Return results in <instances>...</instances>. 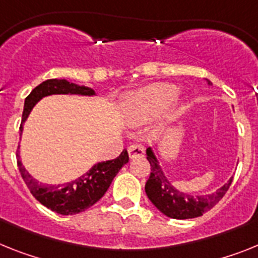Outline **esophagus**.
I'll return each instance as SVG.
<instances>
[{
    "label": "esophagus",
    "instance_id": "esophagus-1",
    "mask_svg": "<svg viewBox=\"0 0 258 258\" xmlns=\"http://www.w3.org/2000/svg\"><path fill=\"white\" fill-rule=\"evenodd\" d=\"M130 158H136V157L144 156V148L140 144H132L128 147Z\"/></svg>",
    "mask_w": 258,
    "mask_h": 258
}]
</instances>
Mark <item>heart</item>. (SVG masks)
I'll list each match as a JSON object with an SVG mask.
<instances>
[{
  "mask_svg": "<svg viewBox=\"0 0 258 258\" xmlns=\"http://www.w3.org/2000/svg\"><path fill=\"white\" fill-rule=\"evenodd\" d=\"M178 95L174 84L158 83L139 89L124 100V109L132 123L142 124L160 114Z\"/></svg>",
  "mask_w": 258,
  "mask_h": 258,
  "instance_id": "heart-1",
  "label": "heart"
}]
</instances>
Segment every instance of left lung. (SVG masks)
I'll return each mask as SVG.
<instances>
[{
  "instance_id": "left-lung-1",
  "label": "left lung",
  "mask_w": 258,
  "mask_h": 258,
  "mask_svg": "<svg viewBox=\"0 0 258 258\" xmlns=\"http://www.w3.org/2000/svg\"><path fill=\"white\" fill-rule=\"evenodd\" d=\"M147 160L151 163V175L145 183L147 196L157 209L170 218L188 219L203 216L219 203L232 183L231 178L214 194L205 196L185 194L169 182L151 148L147 149Z\"/></svg>"
}]
</instances>
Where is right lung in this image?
I'll return each instance as SVG.
<instances>
[{"label":"right lung","instance_id":"obj_1","mask_svg":"<svg viewBox=\"0 0 258 258\" xmlns=\"http://www.w3.org/2000/svg\"><path fill=\"white\" fill-rule=\"evenodd\" d=\"M50 95L92 96L95 95V91L89 87L76 86L74 83L67 82L64 79H49L42 82L26 97L22 123L19 127L21 135L23 131V123L26 122L27 116L31 113L36 102L40 101L42 97ZM17 156L18 167H19L22 178L33 197L44 207L58 213V214H62V216L78 214L97 203L107 191V188L110 187L114 176L118 174V171L122 169L124 163L128 162V153L124 149L119 154V157L110 161L96 163L87 174L75 179L73 182L58 185H49L42 184L33 179L22 165L21 160H19V151H17Z\"/></svg>","mask_w":258,"mask_h":258}]
</instances>
